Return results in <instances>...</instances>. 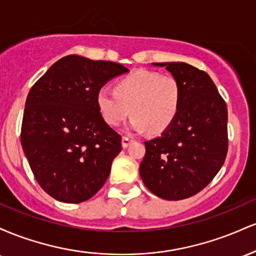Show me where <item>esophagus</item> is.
I'll return each instance as SVG.
<instances>
[{"instance_id": "obj_1", "label": "esophagus", "mask_w": 256, "mask_h": 256, "mask_svg": "<svg viewBox=\"0 0 256 256\" xmlns=\"http://www.w3.org/2000/svg\"><path fill=\"white\" fill-rule=\"evenodd\" d=\"M132 142H134V140H132L131 137H128V136L122 137V146H124V148H126V146H130Z\"/></svg>"}]
</instances>
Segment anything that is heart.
Segmentation results:
<instances>
[{"mask_svg": "<svg viewBox=\"0 0 256 256\" xmlns=\"http://www.w3.org/2000/svg\"><path fill=\"white\" fill-rule=\"evenodd\" d=\"M96 104L108 125L118 126L134 116L128 128L152 134L164 132L174 122L180 104V88L171 74L138 70L119 79L116 91L102 88Z\"/></svg>", "mask_w": 256, "mask_h": 256, "instance_id": "b5f03b06", "label": "heart"}]
</instances>
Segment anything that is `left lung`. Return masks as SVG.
I'll list each match as a JSON object with an SVG mask.
<instances>
[{"label":"left lung","mask_w":256,"mask_h":256,"mask_svg":"<svg viewBox=\"0 0 256 256\" xmlns=\"http://www.w3.org/2000/svg\"><path fill=\"white\" fill-rule=\"evenodd\" d=\"M180 88L174 122L146 140L140 165L143 183L164 200H184L204 189L228 154V107L204 71L185 62H160Z\"/></svg>","instance_id":"left-lung-1"}]
</instances>
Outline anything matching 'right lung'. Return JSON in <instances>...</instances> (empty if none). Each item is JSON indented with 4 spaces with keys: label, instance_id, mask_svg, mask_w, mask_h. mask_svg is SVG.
Masks as SVG:
<instances>
[{
    "label": "right lung",
    "instance_id": "obj_1",
    "mask_svg": "<svg viewBox=\"0 0 256 256\" xmlns=\"http://www.w3.org/2000/svg\"><path fill=\"white\" fill-rule=\"evenodd\" d=\"M128 71L116 62L67 55L31 88L22 146L38 184L58 201H86L107 180L122 136L102 118L96 95Z\"/></svg>",
    "mask_w": 256,
    "mask_h": 256
}]
</instances>
